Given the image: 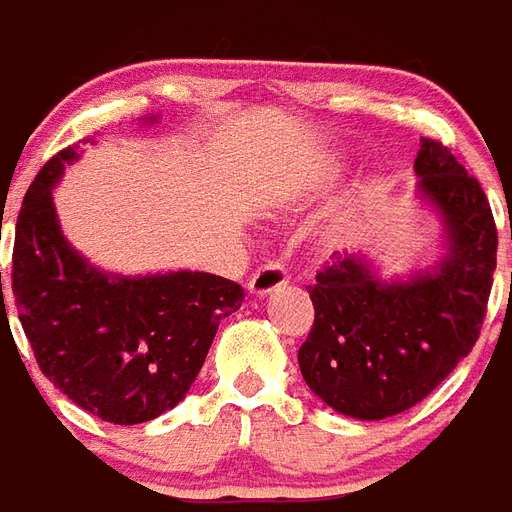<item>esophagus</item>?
<instances>
[{"instance_id": "34e87169", "label": "esophagus", "mask_w": 512, "mask_h": 512, "mask_svg": "<svg viewBox=\"0 0 512 512\" xmlns=\"http://www.w3.org/2000/svg\"><path fill=\"white\" fill-rule=\"evenodd\" d=\"M286 281H289V275H286V270L281 264H264V267H259V270L253 273L248 289L253 297H267L270 292H275V289L286 286Z\"/></svg>"}]
</instances>
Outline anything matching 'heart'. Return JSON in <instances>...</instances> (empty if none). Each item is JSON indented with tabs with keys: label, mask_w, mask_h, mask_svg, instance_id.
Returning a JSON list of instances; mask_svg holds the SVG:
<instances>
[{
	"label": "heart",
	"mask_w": 512,
	"mask_h": 512,
	"mask_svg": "<svg viewBox=\"0 0 512 512\" xmlns=\"http://www.w3.org/2000/svg\"><path fill=\"white\" fill-rule=\"evenodd\" d=\"M339 176V159L336 157H325L317 165V168L311 170V176L306 179V184H303V190H322V187H328L333 179ZM336 226H333V234H339V228H342L344 223V217L342 215H336V220H333Z\"/></svg>",
	"instance_id": "1"
}]
</instances>
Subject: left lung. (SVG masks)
Returning a JSON list of instances; mask_svg holds the SVG:
<instances>
[{
    "label": "left lung",
    "mask_w": 512,
    "mask_h": 512,
    "mask_svg": "<svg viewBox=\"0 0 512 512\" xmlns=\"http://www.w3.org/2000/svg\"><path fill=\"white\" fill-rule=\"evenodd\" d=\"M413 170L416 201L441 223L438 262L383 278L355 250L333 256L308 286L314 325L297 353L303 380L328 408L361 422L408 411L447 378L477 342L494 284L499 239L477 179L427 137Z\"/></svg>",
    "instance_id": "8db88e82"
}]
</instances>
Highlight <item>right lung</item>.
Instances as JSON below:
<instances>
[{
	"instance_id": "1",
	"label": "right lung",
	"mask_w": 512,
	"mask_h": 512,
	"mask_svg": "<svg viewBox=\"0 0 512 512\" xmlns=\"http://www.w3.org/2000/svg\"><path fill=\"white\" fill-rule=\"evenodd\" d=\"M76 159V148L60 151L24 195L13 245L18 320L41 372L68 400L104 422H151L187 397L217 325L245 295L198 270L121 275L90 264L65 239L52 198Z\"/></svg>"
}]
</instances>
